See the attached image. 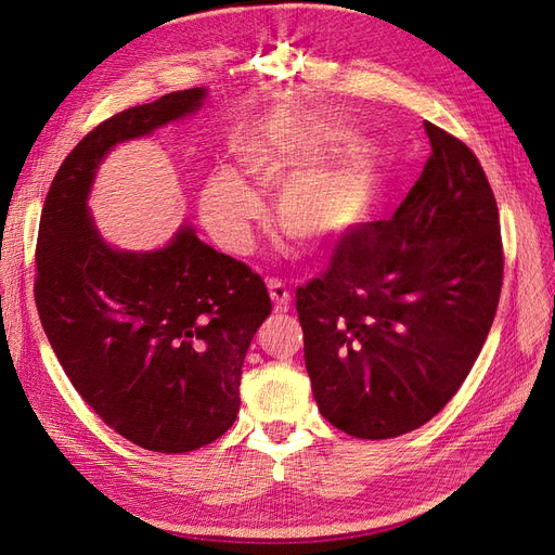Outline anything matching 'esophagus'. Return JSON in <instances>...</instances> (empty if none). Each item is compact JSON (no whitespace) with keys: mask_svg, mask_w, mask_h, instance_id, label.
<instances>
[{"mask_svg":"<svg viewBox=\"0 0 555 555\" xmlns=\"http://www.w3.org/2000/svg\"><path fill=\"white\" fill-rule=\"evenodd\" d=\"M268 292H271V298H273L278 312H287L289 310L292 294L287 289V284H284L278 278H268Z\"/></svg>","mask_w":555,"mask_h":555,"instance_id":"esophagus-1","label":"esophagus"}]
</instances>
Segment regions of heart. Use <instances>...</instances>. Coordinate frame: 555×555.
<instances>
[{
	"mask_svg": "<svg viewBox=\"0 0 555 555\" xmlns=\"http://www.w3.org/2000/svg\"><path fill=\"white\" fill-rule=\"evenodd\" d=\"M238 153L245 169L261 180H278L298 164L287 141L273 133L245 139ZM375 198L373 166L354 159L292 178L278 196V220L300 241L324 243L363 222ZM201 217L217 243L241 251L249 243L251 222L259 217V198L233 171H217L201 196Z\"/></svg>",
	"mask_w": 555,
	"mask_h": 555,
	"instance_id": "1",
	"label": "heart"
}]
</instances>
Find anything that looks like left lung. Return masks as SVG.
Returning a JSON list of instances; mask_svg holds the SVG:
<instances>
[{"mask_svg": "<svg viewBox=\"0 0 555 555\" xmlns=\"http://www.w3.org/2000/svg\"><path fill=\"white\" fill-rule=\"evenodd\" d=\"M430 157L391 220L335 243L296 289L319 412L361 440L410 433L473 371L498 310L500 215L479 159L424 122Z\"/></svg>", "mask_w": 555, "mask_h": 555, "instance_id": "obj_1", "label": "left lung"}]
</instances>
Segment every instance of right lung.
<instances>
[{"mask_svg":"<svg viewBox=\"0 0 555 555\" xmlns=\"http://www.w3.org/2000/svg\"><path fill=\"white\" fill-rule=\"evenodd\" d=\"M204 96L171 92L96 125L50 184L35 255L37 310L66 377L108 428L159 453L206 447L236 422L243 361L271 296L261 275L192 227L157 251L111 249L86 198L115 143L178 120Z\"/></svg>","mask_w":555,"mask_h":555,"instance_id":"obj_1","label":"right lung"}]
</instances>
